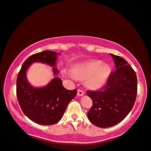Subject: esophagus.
Listing matches in <instances>:
<instances>
[{"label":"esophagus","instance_id":"34e87169","mask_svg":"<svg viewBox=\"0 0 151 151\" xmlns=\"http://www.w3.org/2000/svg\"><path fill=\"white\" fill-rule=\"evenodd\" d=\"M83 95H84V91H83L82 90V89L78 88V95L82 96Z\"/></svg>","mask_w":151,"mask_h":151}]
</instances>
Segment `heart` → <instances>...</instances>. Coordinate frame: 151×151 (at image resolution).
Listing matches in <instances>:
<instances>
[{"label":"heart","instance_id":"obj_1","mask_svg":"<svg viewBox=\"0 0 151 151\" xmlns=\"http://www.w3.org/2000/svg\"><path fill=\"white\" fill-rule=\"evenodd\" d=\"M110 73V69L101 61H92L84 65L76 66L71 76L80 80L86 79V84L89 88H97L104 84Z\"/></svg>","mask_w":151,"mask_h":151}]
</instances>
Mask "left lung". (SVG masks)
Segmentation results:
<instances>
[{
  "mask_svg": "<svg viewBox=\"0 0 151 151\" xmlns=\"http://www.w3.org/2000/svg\"><path fill=\"white\" fill-rule=\"evenodd\" d=\"M116 70L111 72L106 84L99 91H87L93 101L87 113L92 123L101 128L112 127L123 121L134 106L137 82L135 71L119 56L111 54Z\"/></svg>",
  "mask_w": 151,
  "mask_h": 151,
  "instance_id": "left-lung-1",
  "label": "left lung"
}]
</instances>
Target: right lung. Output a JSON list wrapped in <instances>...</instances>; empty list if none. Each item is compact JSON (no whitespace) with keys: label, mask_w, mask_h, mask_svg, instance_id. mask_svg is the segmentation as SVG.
I'll return each mask as SVG.
<instances>
[{"label":"right lung","mask_w":151,"mask_h":151,"mask_svg":"<svg viewBox=\"0 0 151 151\" xmlns=\"http://www.w3.org/2000/svg\"><path fill=\"white\" fill-rule=\"evenodd\" d=\"M57 54L52 51H43L32 54L23 63L16 81L17 101L24 114L35 123L50 125L60 121L67 105L76 97L77 90H67L63 86L59 78H54L46 86L35 88L28 84L26 72L34 62L56 65ZM54 74L58 72L53 67Z\"/></svg>","instance_id":"add662e5"}]
</instances>
